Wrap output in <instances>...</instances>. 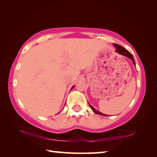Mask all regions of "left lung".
I'll return each instance as SVG.
<instances>
[{"label": "left lung", "mask_w": 157, "mask_h": 157, "mask_svg": "<svg viewBox=\"0 0 157 157\" xmlns=\"http://www.w3.org/2000/svg\"><path fill=\"white\" fill-rule=\"evenodd\" d=\"M113 46L116 47V52H118L119 53V54H121V55H124V56H125V57H127L129 58V59H131L132 60L133 63H134V66L136 65V63H135L134 59V57H133V55L128 51V50H126L125 48H124V47L120 46V45L113 44ZM89 105L90 107H91V109L93 110V111H94V113H97V114H100V115H101V116H107V115H105V114H104V113L100 112L99 111H98V110L95 109L94 107H92V106H91V105H90L89 103Z\"/></svg>", "instance_id": "8db88e82"}]
</instances>
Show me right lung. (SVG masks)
I'll return each mask as SVG.
<instances>
[{"label": "right lung", "mask_w": 157, "mask_h": 157, "mask_svg": "<svg viewBox=\"0 0 157 157\" xmlns=\"http://www.w3.org/2000/svg\"><path fill=\"white\" fill-rule=\"evenodd\" d=\"M73 87H74V86H73V87H72V88H71V89H73Z\"/></svg>", "instance_id": "right-lung-1"}]
</instances>
